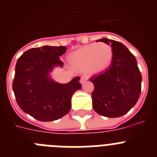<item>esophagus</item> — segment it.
I'll return each mask as SVG.
<instances>
[{"label": "esophagus", "instance_id": "obj_1", "mask_svg": "<svg viewBox=\"0 0 157 157\" xmlns=\"http://www.w3.org/2000/svg\"><path fill=\"white\" fill-rule=\"evenodd\" d=\"M87 80H88V77L86 75H83L82 77L81 78V79H80V82H81L82 84H83V83H85Z\"/></svg>", "mask_w": 157, "mask_h": 157}]
</instances>
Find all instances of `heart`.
<instances>
[{"instance_id": "1", "label": "heart", "mask_w": 157, "mask_h": 157, "mask_svg": "<svg viewBox=\"0 0 157 157\" xmlns=\"http://www.w3.org/2000/svg\"><path fill=\"white\" fill-rule=\"evenodd\" d=\"M113 52L110 45L105 43H93L82 47L71 56V62L81 71L98 74L106 70L112 60Z\"/></svg>"}]
</instances>
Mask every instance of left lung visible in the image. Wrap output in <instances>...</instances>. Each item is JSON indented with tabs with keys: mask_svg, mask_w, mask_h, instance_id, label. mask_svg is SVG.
<instances>
[{
	"mask_svg": "<svg viewBox=\"0 0 157 157\" xmlns=\"http://www.w3.org/2000/svg\"><path fill=\"white\" fill-rule=\"evenodd\" d=\"M98 41L110 45L113 56L112 64L105 71L90 78L94 85L93 108L105 117H120L137 103L142 77L136 58L125 45L107 38Z\"/></svg>",
	"mask_w": 157,
	"mask_h": 157,
	"instance_id": "left-lung-1",
	"label": "left lung"
}]
</instances>
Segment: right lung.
I'll return each mask as SVG.
<instances>
[{"label": "right lung", "instance_id": "right-lung-1", "mask_svg": "<svg viewBox=\"0 0 157 157\" xmlns=\"http://www.w3.org/2000/svg\"><path fill=\"white\" fill-rule=\"evenodd\" d=\"M66 50L65 46L33 48L17 60L12 82L16 102L23 112L39 121H53L67 114L72 95L82 88L79 77L60 84L48 75L54 67L63 66L59 56Z\"/></svg>", "mask_w": 157, "mask_h": 157}]
</instances>
